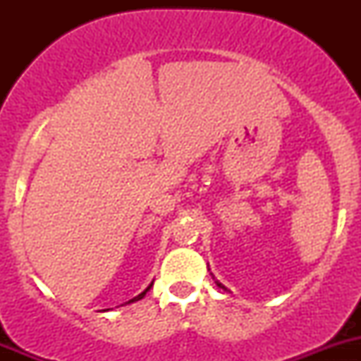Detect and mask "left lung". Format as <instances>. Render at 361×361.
<instances>
[{"label":"left lung","instance_id":"obj_1","mask_svg":"<svg viewBox=\"0 0 361 361\" xmlns=\"http://www.w3.org/2000/svg\"><path fill=\"white\" fill-rule=\"evenodd\" d=\"M216 285H218V286H220V288H224V290H227V288H225V286H224V285H221V283H218V281H216Z\"/></svg>","mask_w":361,"mask_h":361}]
</instances>
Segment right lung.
Here are the masks:
<instances>
[{
	"label": "right lung",
	"instance_id": "1",
	"mask_svg": "<svg viewBox=\"0 0 361 361\" xmlns=\"http://www.w3.org/2000/svg\"><path fill=\"white\" fill-rule=\"evenodd\" d=\"M152 286V285H150ZM150 286H148V288L147 290H145V292L143 293H140V295H137V297H134L133 298V300H129V302H136V300H140V298H143L145 297V295H147V292H148V290H150Z\"/></svg>",
	"mask_w": 361,
	"mask_h": 361
}]
</instances>
